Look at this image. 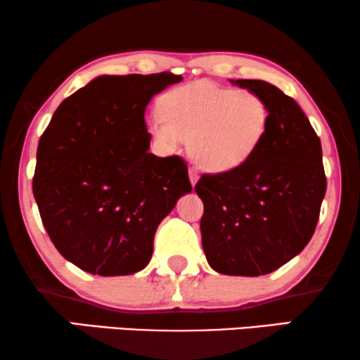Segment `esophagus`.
<instances>
[{
    "instance_id": "1",
    "label": "esophagus",
    "mask_w": 360,
    "mask_h": 360,
    "mask_svg": "<svg viewBox=\"0 0 360 360\" xmlns=\"http://www.w3.org/2000/svg\"><path fill=\"white\" fill-rule=\"evenodd\" d=\"M188 175H190V181H191V185H195L196 181H198V172H196V170L193 169V167H190Z\"/></svg>"
}]
</instances>
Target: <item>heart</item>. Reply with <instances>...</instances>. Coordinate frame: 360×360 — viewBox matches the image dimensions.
Masks as SVG:
<instances>
[{"mask_svg":"<svg viewBox=\"0 0 360 360\" xmlns=\"http://www.w3.org/2000/svg\"><path fill=\"white\" fill-rule=\"evenodd\" d=\"M269 106L252 90L210 82L190 83L167 91L152 132L162 144L175 147L188 139L195 164L221 174L244 165L262 142L269 126Z\"/></svg>","mask_w":360,"mask_h":360,"instance_id":"1","label":"heart"}]
</instances>
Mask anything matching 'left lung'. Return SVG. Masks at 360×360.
Listing matches in <instances>:
<instances>
[{
	"label": "left lung",
	"instance_id": "obj_1",
	"mask_svg": "<svg viewBox=\"0 0 360 360\" xmlns=\"http://www.w3.org/2000/svg\"><path fill=\"white\" fill-rule=\"evenodd\" d=\"M269 106V126L244 165L195 185L206 260L216 272L257 277L302 252L326 193L321 141L292 96L262 80H236Z\"/></svg>",
	"mask_w": 360,
	"mask_h": 360
}]
</instances>
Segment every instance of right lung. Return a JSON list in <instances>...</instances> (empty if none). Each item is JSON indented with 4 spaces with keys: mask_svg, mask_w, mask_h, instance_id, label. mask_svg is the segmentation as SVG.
<instances>
[{
    "mask_svg": "<svg viewBox=\"0 0 360 360\" xmlns=\"http://www.w3.org/2000/svg\"><path fill=\"white\" fill-rule=\"evenodd\" d=\"M180 75H103L60 103L37 146L34 198L67 260L103 277L149 264L157 226L190 193L180 155L149 152L146 106Z\"/></svg>",
    "mask_w": 360,
    "mask_h": 360,
    "instance_id": "right-lung-1",
    "label": "right lung"
}]
</instances>
